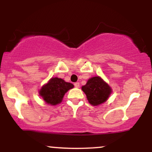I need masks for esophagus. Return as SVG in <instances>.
<instances>
[{"mask_svg":"<svg viewBox=\"0 0 152 152\" xmlns=\"http://www.w3.org/2000/svg\"><path fill=\"white\" fill-rule=\"evenodd\" d=\"M74 86L76 87V88H78L80 86V83L78 82H76V83H74Z\"/></svg>","mask_w":152,"mask_h":152,"instance_id":"esophagus-1","label":"esophagus"}]
</instances>
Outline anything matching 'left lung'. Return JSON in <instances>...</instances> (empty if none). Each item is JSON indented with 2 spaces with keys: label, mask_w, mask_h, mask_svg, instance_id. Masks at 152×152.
Masks as SVG:
<instances>
[{
  "label": "left lung",
  "mask_w": 152,
  "mask_h": 152,
  "mask_svg": "<svg viewBox=\"0 0 152 152\" xmlns=\"http://www.w3.org/2000/svg\"><path fill=\"white\" fill-rule=\"evenodd\" d=\"M82 90L86 94L87 99L91 105L97 106L105 102L111 92L109 85L99 76L91 78Z\"/></svg>",
  "instance_id": "obj_1"
}]
</instances>
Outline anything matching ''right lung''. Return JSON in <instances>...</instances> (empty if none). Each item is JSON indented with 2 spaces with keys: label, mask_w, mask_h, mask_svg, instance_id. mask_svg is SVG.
I'll list each match as a JSON object with an SVG mask.
<instances>
[{
  "label": "right lung",
  "mask_w": 152,
  "mask_h": 152,
  "mask_svg": "<svg viewBox=\"0 0 152 152\" xmlns=\"http://www.w3.org/2000/svg\"><path fill=\"white\" fill-rule=\"evenodd\" d=\"M72 88H74L72 83L66 82L62 78H52L48 83L42 87L40 91V95L47 104L56 105L61 102L64 94Z\"/></svg>",
  "instance_id": "obj_1"
}]
</instances>
